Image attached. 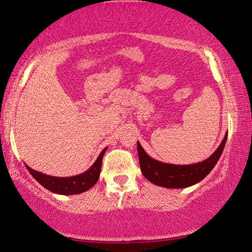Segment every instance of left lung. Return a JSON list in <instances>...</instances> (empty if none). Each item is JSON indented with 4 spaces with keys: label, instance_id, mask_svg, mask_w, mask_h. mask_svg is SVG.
Returning a JSON list of instances; mask_svg holds the SVG:
<instances>
[{
    "label": "left lung",
    "instance_id": "8db88e82",
    "mask_svg": "<svg viewBox=\"0 0 252 252\" xmlns=\"http://www.w3.org/2000/svg\"><path fill=\"white\" fill-rule=\"evenodd\" d=\"M227 133L219 148L206 160L193 164H171L158 161L145 152L137 142V153L141 171L151 183L164 188H187L202 181L220 160L225 146Z\"/></svg>",
    "mask_w": 252,
    "mask_h": 252
}]
</instances>
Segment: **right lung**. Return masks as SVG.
Listing matches in <instances>:
<instances>
[{"mask_svg": "<svg viewBox=\"0 0 252 252\" xmlns=\"http://www.w3.org/2000/svg\"><path fill=\"white\" fill-rule=\"evenodd\" d=\"M107 151V148H104L99 157L96 158L94 163L89 168L87 171L80 175L72 176V177H54L48 176L45 173L36 171L27 165L26 168L30 172L34 179L39 183L42 187L48 189L49 191L60 193V195H76V193L84 192L90 189L91 187L96 184L99 179L100 171H101L102 158L104 152Z\"/></svg>", "mask_w": 252, "mask_h": 252, "instance_id": "1", "label": "right lung"}]
</instances>
